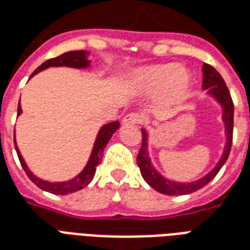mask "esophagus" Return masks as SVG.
I'll return each instance as SVG.
<instances>
[{"label": "esophagus", "mask_w": 250, "mask_h": 250, "mask_svg": "<svg viewBox=\"0 0 250 250\" xmlns=\"http://www.w3.org/2000/svg\"><path fill=\"white\" fill-rule=\"evenodd\" d=\"M122 122H123V125H139L142 122V116L135 112H131V114L125 115Z\"/></svg>", "instance_id": "obj_1"}]
</instances>
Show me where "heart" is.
Masks as SVG:
<instances>
[{
	"mask_svg": "<svg viewBox=\"0 0 250 250\" xmlns=\"http://www.w3.org/2000/svg\"><path fill=\"white\" fill-rule=\"evenodd\" d=\"M193 84L190 72L177 62L151 64L132 72L130 85L143 95H157L162 107H171L188 96Z\"/></svg>",
	"mask_w": 250,
	"mask_h": 250,
	"instance_id": "1",
	"label": "heart"
}]
</instances>
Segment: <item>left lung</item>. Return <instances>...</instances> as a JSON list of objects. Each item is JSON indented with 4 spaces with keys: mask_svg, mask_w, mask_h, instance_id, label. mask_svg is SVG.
I'll list each match as a JSON object with an SVG mask.
<instances>
[{
    "mask_svg": "<svg viewBox=\"0 0 250 250\" xmlns=\"http://www.w3.org/2000/svg\"><path fill=\"white\" fill-rule=\"evenodd\" d=\"M202 73H204L202 89H206V92L209 93L210 96H213L222 107V120L225 125L226 135L225 148H224L222 157L218 161V163L215 165V167L209 174H206L205 177H202L198 181H194V182H188V184L175 182V181H170V179L162 177L151 165V159L148 157V135H147V131L142 128V146L139 154L136 157V162L141 168L142 177L147 184L150 185L152 188H155L157 191L166 194V195L190 194L206 186L217 175L221 167L225 165L228 157L230 154L231 141H233V115H234V105H233L230 92L226 87L222 76L215 71L213 66L205 62L204 66H202Z\"/></svg>",
    "mask_w": 250,
    "mask_h": 250,
    "instance_id": "1",
    "label": "left lung"
}]
</instances>
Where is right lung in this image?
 <instances>
[{
    "instance_id": "1",
    "label": "right lung",
    "mask_w": 250,
    "mask_h": 250,
    "mask_svg": "<svg viewBox=\"0 0 250 250\" xmlns=\"http://www.w3.org/2000/svg\"><path fill=\"white\" fill-rule=\"evenodd\" d=\"M88 53L87 51H71L66 52V53H62L60 56L55 57V59H51V60H46L45 62H42L37 69H36L32 76L37 75L39 72L44 71L49 66H69V68H88L91 62L88 60ZM30 76V77H32ZM22 109H21V105H20L19 102V108H17V115H21ZM120 123L119 122H112V123H108V125H104L98 132V136H96V141H95V145H93L92 152H91V157L88 159L85 167L83 168V171L80 174H77L75 178L69 179V181H65V182H48V181H44V179H40L36 177L35 174L30 171L26 163H25L24 158L20 152L19 147H17V143H16V136H14V146H16V151H17V155H19L20 163L21 166L25 170L26 175L29 177V179L36 185L39 186L41 190H45L48 193L57 194V195H65V194L75 193L77 190H82L83 188H85L91 181L95 177V171H96V167L99 166V163L102 162V158H103V151L107 143L111 139V136L114 135L115 131L119 128Z\"/></svg>"
}]
</instances>
